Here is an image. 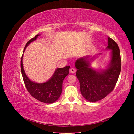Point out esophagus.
Listing matches in <instances>:
<instances>
[{"mask_svg": "<svg viewBox=\"0 0 134 134\" xmlns=\"http://www.w3.org/2000/svg\"><path fill=\"white\" fill-rule=\"evenodd\" d=\"M76 70L75 69H73V68H71V69H70V72H71V73H74V72H76Z\"/></svg>", "mask_w": 134, "mask_h": 134, "instance_id": "obj_1", "label": "esophagus"}]
</instances>
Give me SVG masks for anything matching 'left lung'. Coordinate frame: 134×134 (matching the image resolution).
I'll list each match as a JSON object with an SVG mask.
<instances>
[{"label":"left lung","mask_w":134,"mask_h":134,"mask_svg":"<svg viewBox=\"0 0 134 134\" xmlns=\"http://www.w3.org/2000/svg\"><path fill=\"white\" fill-rule=\"evenodd\" d=\"M108 45L106 49H111V60L106 69L97 71L90 67V62L95 57L92 58L89 56L84 57L75 63L77 69L76 74L80 83L81 93L92 102L105 98L112 92L121 72V59L118 45L109 37Z\"/></svg>","instance_id":"obj_1"}]
</instances>
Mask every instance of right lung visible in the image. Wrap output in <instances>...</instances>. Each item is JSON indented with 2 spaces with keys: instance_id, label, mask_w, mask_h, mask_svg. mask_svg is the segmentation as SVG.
<instances>
[{
  "instance_id": "add662e5",
  "label": "right lung",
  "mask_w": 134,
  "mask_h": 134,
  "mask_svg": "<svg viewBox=\"0 0 134 134\" xmlns=\"http://www.w3.org/2000/svg\"><path fill=\"white\" fill-rule=\"evenodd\" d=\"M39 35H35L34 38H32L26 43L25 46L24 52L27 46L31 42L37 40ZM22 54L21 61V69L22 77L27 90L34 98L38 100L45 103H52L55 102L60 97L62 92L63 81L64 78L69 73L70 66L63 68H58L54 72L51 79L43 83H37L31 81L25 72L23 64H22Z\"/></svg>"
}]
</instances>
